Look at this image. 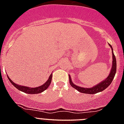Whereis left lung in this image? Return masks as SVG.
Returning a JSON list of instances; mask_svg holds the SVG:
<instances>
[{
    "label": "left lung",
    "instance_id": "left-lung-1",
    "mask_svg": "<svg viewBox=\"0 0 124 124\" xmlns=\"http://www.w3.org/2000/svg\"><path fill=\"white\" fill-rule=\"evenodd\" d=\"M109 46L111 48L112 53V68L110 70V74L108 76V77L106 78V79L103 81L101 82L99 84H97L95 86L91 87V88H85V87H81L79 86H78L73 84L72 82L71 79V76L69 75V78H70V83L71 84V86L74 89H77L79 92H81L82 93H85V94H96V93H99L104 89H106L108 86L110 84L112 83V80H113L115 76V74L116 73V70H117V63H116V56H115L114 54L113 53V48L112 46L110 44H109Z\"/></svg>",
    "mask_w": 124,
    "mask_h": 124
}]
</instances>
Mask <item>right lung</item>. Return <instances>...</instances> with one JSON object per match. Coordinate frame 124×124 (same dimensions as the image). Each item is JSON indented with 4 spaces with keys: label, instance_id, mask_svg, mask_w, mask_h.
Listing matches in <instances>:
<instances>
[{
    "label": "right lung",
    "instance_id": "1",
    "mask_svg": "<svg viewBox=\"0 0 124 124\" xmlns=\"http://www.w3.org/2000/svg\"><path fill=\"white\" fill-rule=\"evenodd\" d=\"M7 77H8V79H9L10 83H12L16 88L18 89V90L20 91H22L23 92V93H27V94H39V93H42V92L44 91L45 90H46V89L49 87L50 84H51V79H52V73H51V75L50 76L48 79L47 80L46 82L45 83H44L43 85L37 87H27V86L18 85V84H15V83H14V82L10 79V78L8 77V76H7Z\"/></svg>",
    "mask_w": 124,
    "mask_h": 124
}]
</instances>
